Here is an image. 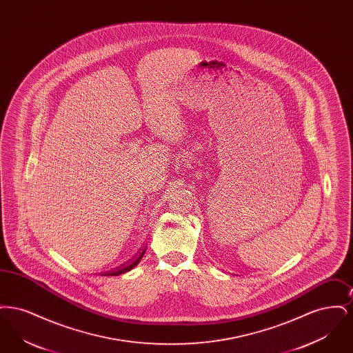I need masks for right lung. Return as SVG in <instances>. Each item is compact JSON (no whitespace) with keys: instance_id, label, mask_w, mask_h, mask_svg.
<instances>
[{"instance_id":"right-lung-1","label":"right lung","mask_w":353,"mask_h":353,"mask_svg":"<svg viewBox=\"0 0 353 353\" xmlns=\"http://www.w3.org/2000/svg\"><path fill=\"white\" fill-rule=\"evenodd\" d=\"M144 252H145V248H144L141 252H136V255H134V258L131 259V262H128L125 266H123V268H118V269H115L114 271H111V272H107V274H104V275L118 276L120 274H124V272H127V271H131V270L134 269V266L141 261V258H143Z\"/></svg>"}]
</instances>
